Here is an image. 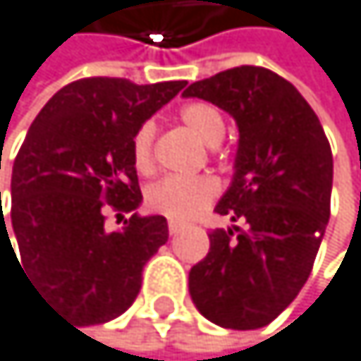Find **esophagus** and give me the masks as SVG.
<instances>
[{"instance_id": "34e87169", "label": "esophagus", "mask_w": 361, "mask_h": 361, "mask_svg": "<svg viewBox=\"0 0 361 361\" xmlns=\"http://www.w3.org/2000/svg\"><path fill=\"white\" fill-rule=\"evenodd\" d=\"M182 228H184V224H179V221H173V219L169 221V232H171V234H177V232L182 230Z\"/></svg>"}]
</instances>
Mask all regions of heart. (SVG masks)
Masks as SVG:
<instances>
[{
	"label": "heart",
	"mask_w": 361,
	"mask_h": 361,
	"mask_svg": "<svg viewBox=\"0 0 361 361\" xmlns=\"http://www.w3.org/2000/svg\"><path fill=\"white\" fill-rule=\"evenodd\" d=\"M182 125L192 131L199 140L214 147L219 145L226 133V120L221 111L206 100H190L179 109ZM153 140H155V125L151 120H145L133 131L131 137V159L133 166L140 173H151L155 166L153 157ZM221 186L210 175L197 177H179L171 175L155 182L147 190V206L149 210L164 214L175 221H188L202 214L219 195Z\"/></svg>",
	"instance_id": "b5f03b06"
}]
</instances>
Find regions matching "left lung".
Segmentation results:
<instances>
[{"mask_svg":"<svg viewBox=\"0 0 361 361\" xmlns=\"http://www.w3.org/2000/svg\"><path fill=\"white\" fill-rule=\"evenodd\" d=\"M239 125L234 179L214 212L236 226L208 234L188 285L210 322L261 329L307 283L331 214L334 155L316 111L289 80L241 65L188 85Z\"/></svg>","mask_w":361,"mask_h":361,"instance_id":"obj_1","label":"left lung"}]
</instances>
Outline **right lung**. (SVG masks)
<instances>
[{
    "instance_id": "1",
    "label": "right lung",
    "mask_w": 361,
    "mask_h": 361,
    "mask_svg": "<svg viewBox=\"0 0 361 361\" xmlns=\"http://www.w3.org/2000/svg\"><path fill=\"white\" fill-rule=\"evenodd\" d=\"M186 87L92 76L59 90L15 157L11 230L25 276L76 326L102 324L133 305L142 267L169 241L164 216H142L133 131ZM114 212L122 231H109ZM1 212L0 234L8 239ZM15 252V247H13ZM17 256V254H15Z\"/></svg>"
}]
</instances>
